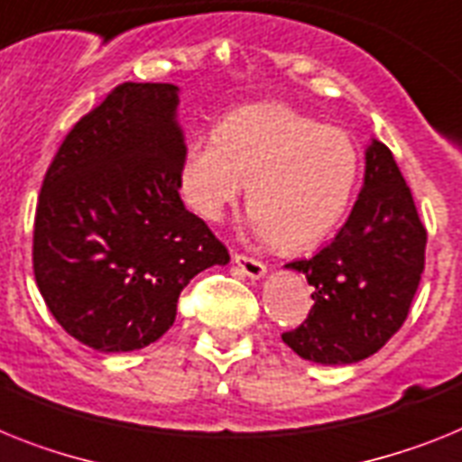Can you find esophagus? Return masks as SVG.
<instances>
[{
	"instance_id": "obj_1",
	"label": "esophagus",
	"mask_w": 462,
	"mask_h": 462,
	"mask_svg": "<svg viewBox=\"0 0 462 462\" xmlns=\"http://www.w3.org/2000/svg\"><path fill=\"white\" fill-rule=\"evenodd\" d=\"M234 262L236 266H238L240 272L245 273V276L250 278H264L266 276V264H262L259 259H253V257H245V254H234Z\"/></svg>"
}]
</instances>
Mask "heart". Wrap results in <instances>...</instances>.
<instances>
[{
    "label": "heart",
    "instance_id": "1",
    "mask_svg": "<svg viewBox=\"0 0 462 462\" xmlns=\"http://www.w3.org/2000/svg\"><path fill=\"white\" fill-rule=\"evenodd\" d=\"M250 181L259 238L302 250L326 238L352 203L359 151L342 129L285 106H245L217 132L186 143L179 189L198 215L219 222Z\"/></svg>",
    "mask_w": 462,
    "mask_h": 462
}]
</instances>
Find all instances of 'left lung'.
I'll return each mask as SVG.
<instances>
[{
  "label": "left lung",
  "instance_id": "left-lung-1",
  "mask_svg": "<svg viewBox=\"0 0 462 462\" xmlns=\"http://www.w3.org/2000/svg\"><path fill=\"white\" fill-rule=\"evenodd\" d=\"M425 226L390 148H365L364 186L330 245L285 264L314 285V307L283 333L297 356L323 365L368 359L403 326L425 269Z\"/></svg>",
  "mask_w": 462,
  "mask_h": 462
}]
</instances>
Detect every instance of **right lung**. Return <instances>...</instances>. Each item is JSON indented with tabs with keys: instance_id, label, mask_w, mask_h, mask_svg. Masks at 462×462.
<instances>
[{
	"instance_id": "obj_1",
	"label": "right lung",
	"mask_w": 462,
	"mask_h": 462,
	"mask_svg": "<svg viewBox=\"0 0 462 462\" xmlns=\"http://www.w3.org/2000/svg\"><path fill=\"white\" fill-rule=\"evenodd\" d=\"M179 87L125 82L70 129L42 184L34 281L68 335L103 354L143 349L189 281L226 247L179 196Z\"/></svg>"
}]
</instances>
